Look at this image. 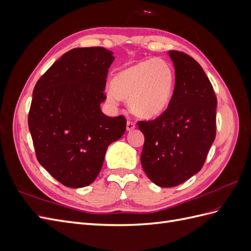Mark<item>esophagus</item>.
Wrapping results in <instances>:
<instances>
[{"label": "esophagus", "instance_id": "1", "mask_svg": "<svg viewBox=\"0 0 251 251\" xmlns=\"http://www.w3.org/2000/svg\"><path fill=\"white\" fill-rule=\"evenodd\" d=\"M135 127H136L135 123H133V121H131V120H127V123H126V130H127V131H132V130H134Z\"/></svg>", "mask_w": 251, "mask_h": 251}]
</instances>
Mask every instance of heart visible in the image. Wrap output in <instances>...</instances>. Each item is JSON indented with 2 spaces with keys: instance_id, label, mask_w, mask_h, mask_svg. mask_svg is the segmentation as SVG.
I'll return each mask as SVG.
<instances>
[{
  "instance_id": "obj_1",
  "label": "heart",
  "mask_w": 251,
  "mask_h": 251,
  "mask_svg": "<svg viewBox=\"0 0 251 251\" xmlns=\"http://www.w3.org/2000/svg\"><path fill=\"white\" fill-rule=\"evenodd\" d=\"M175 85L172 65L162 58H149L117 72L107 97L111 103L118 96L128 98V107L142 118H155L166 110Z\"/></svg>"
}]
</instances>
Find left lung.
I'll return each instance as SVG.
<instances>
[{
    "mask_svg": "<svg viewBox=\"0 0 251 251\" xmlns=\"http://www.w3.org/2000/svg\"><path fill=\"white\" fill-rule=\"evenodd\" d=\"M175 88L169 107L156 119L138 121L144 135L141 165L151 182L177 186L198 173L216 138L217 97L192 56L169 51Z\"/></svg>",
    "mask_w": 251,
    "mask_h": 251,
    "instance_id": "left-lung-1",
    "label": "left lung"
}]
</instances>
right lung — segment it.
<instances>
[{"instance_id": "obj_1", "label": "right lung", "mask_w": 251, "mask_h": 251, "mask_svg": "<svg viewBox=\"0 0 251 251\" xmlns=\"http://www.w3.org/2000/svg\"><path fill=\"white\" fill-rule=\"evenodd\" d=\"M113 53L75 48L37 80L28 114L37 160L63 185L78 188L100 174L105 151L126 132L125 116L101 112Z\"/></svg>"}]
</instances>
